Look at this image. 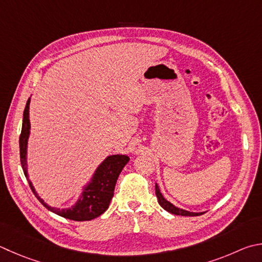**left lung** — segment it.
I'll return each instance as SVG.
<instances>
[{"mask_svg":"<svg viewBox=\"0 0 262 262\" xmlns=\"http://www.w3.org/2000/svg\"><path fill=\"white\" fill-rule=\"evenodd\" d=\"M156 196L158 198V203L160 204V206L165 208L166 211L175 214V215H183V216H197V215H202L203 213H192V212H188L184 210H181V208L175 207L173 204H170L169 202L166 201V199L163 197V194L160 193V190L158 188V185L156 184Z\"/></svg>","mask_w":262,"mask_h":262,"instance_id":"8db88e82","label":"left lung"}]
</instances>
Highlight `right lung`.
Wrapping results in <instances>:
<instances>
[{"mask_svg": "<svg viewBox=\"0 0 262 262\" xmlns=\"http://www.w3.org/2000/svg\"><path fill=\"white\" fill-rule=\"evenodd\" d=\"M28 108H30V99H28L24 110V119H23V127L21 133L19 136V150H20V163L24 170V174L27 178V170H26V147H27V139L28 134H30V113H28ZM129 161V158L127 156H110L104 160V163L99 166L96 170L93 182L88 185V188L84 190L82 193V197L75 206L68 208V210H59V208L50 207L42 201L40 197H37V193L35 192L34 188L28 180V184L32 189L33 193L35 194L36 198L39 199L40 203L49 211L54 212L58 215L69 219V220L73 221H89L97 217L107 210L108 204H110L111 199L113 197V192H115V187L117 183V180L119 174L125 167L126 164Z\"/></svg>", "mask_w": 262, "mask_h": 262, "instance_id": "right-lung-1", "label": "right lung"}]
</instances>
